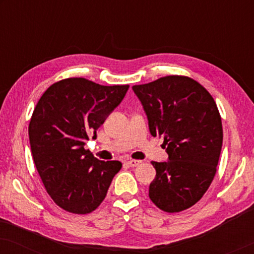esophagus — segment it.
<instances>
[{"mask_svg": "<svg viewBox=\"0 0 254 254\" xmlns=\"http://www.w3.org/2000/svg\"><path fill=\"white\" fill-rule=\"evenodd\" d=\"M141 161H136V159H130V161L127 162V164L131 166V168H134V166H137L138 164H140Z\"/></svg>", "mask_w": 254, "mask_h": 254, "instance_id": "esophagus-1", "label": "esophagus"}]
</instances>
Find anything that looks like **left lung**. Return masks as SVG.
I'll use <instances>...</instances> for the list:
<instances>
[{
    "instance_id": "1",
    "label": "left lung",
    "mask_w": 254,
    "mask_h": 254,
    "mask_svg": "<svg viewBox=\"0 0 254 254\" xmlns=\"http://www.w3.org/2000/svg\"><path fill=\"white\" fill-rule=\"evenodd\" d=\"M152 136L164 138L168 162L156 169L149 197L166 213L189 209L209 189L220 159L223 128L216 103L193 78L170 75L134 85Z\"/></svg>"
}]
</instances>
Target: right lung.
I'll return each instance as SVG.
<instances>
[{
    "label": "right lung",
    "mask_w": 254,
    "mask_h": 254,
    "mask_svg": "<svg viewBox=\"0 0 254 254\" xmlns=\"http://www.w3.org/2000/svg\"><path fill=\"white\" fill-rule=\"evenodd\" d=\"M128 88L64 78L52 84L34 107L29 125L33 161L45 190L64 210L84 215L97 209L120 171L119 161H99L84 144L96 138Z\"/></svg>",
    "instance_id": "right-lung-1"
}]
</instances>
